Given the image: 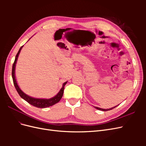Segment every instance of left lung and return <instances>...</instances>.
Wrapping results in <instances>:
<instances>
[{
  "label": "left lung",
  "mask_w": 146,
  "mask_h": 146,
  "mask_svg": "<svg viewBox=\"0 0 146 146\" xmlns=\"http://www.w3.org/2000/svg\"><path fill=\"white\" fill-rule=\"evenodd\" d=\"M115 107H113V108H110V109H102V108H98V107H95V108H96V109L99 110H102V111H108V110H112V109L114 108Z\"/></svg>",
  "instance_id": "8db88e82"
}]
</instances>
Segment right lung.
I'll return each instance as SVG.
<instances>
[{"label":"right lung","mask_w":146,"mask_h":146,"mask_svg":"<svg viewBox=\"0 0 146 146\" xmlns=\"http://www.w3.org/2000/svg\"><path fill=\"white\" fill-rule=\"evenodd\" d=\"M23 46L21 47L18 52H17V54H16V57H15V60L14 63H13V67H12V78H13V83H14V85L15 86L16 91H17V92H18V94H19V96L21 97L22 98L24 99L25 101H27V102L29 103L30 104L32 105L33 106H34V107H36L37 108H47L48 107H50V106L54 105V104H55L56 103H58L63 95L64 86L67 83V82H66L65 83H63L62 88H61V89L60 90V91H59L58 94H57L55 97H54V98H52L51 99H48L33 98H32V97H30L28 95L25 94L24 92H23L21 91L19 86L17 85V83L16 82V78H15V66H16V63L17 58H18L19 54L21 48H23Z\"/></svg>","instance_id":"obj_1"}]
</instances>
